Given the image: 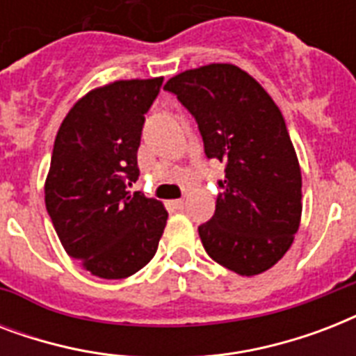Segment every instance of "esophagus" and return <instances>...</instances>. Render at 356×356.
<instances>
[{
  "mask_svg": "<svg viewBox=\"0 0 356 356\" xmlns=\"http://www.w3.org/2000/svg\"><path fill=\"white\" fill-rule=\"evenodd\" d=\"M172 207H173V209H177V211H181V209H183V207H184V200L172 201Z\"/></svg>",
  "mask_w": 356,
  "mask_h": 356,
  "instance_id": "esophagus-1",
  "label": "esophagus"
}]
</instances>
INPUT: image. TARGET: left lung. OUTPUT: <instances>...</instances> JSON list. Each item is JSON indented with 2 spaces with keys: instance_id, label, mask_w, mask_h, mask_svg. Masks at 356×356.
Listing matches in <instances>:
<instances>
[{
  "instance_id": "1",
  "label": "left lung",
  "mask_w": 356,
  "mask_h": 356,
  "mask_svg": "<svg viewBox=\"0 0 356 356\" xmlns=\"http://www.w3.org/2000/svg\"><path fill=\"white\" fill-rule=\"evenodd\" d=\"M197 122L205 155L225 162L216 212L200 225L212 260L259 275L284 257L301 222V170L270 94L234 64L186 70L164 85Z\"/></svg>"
}]
</instances>
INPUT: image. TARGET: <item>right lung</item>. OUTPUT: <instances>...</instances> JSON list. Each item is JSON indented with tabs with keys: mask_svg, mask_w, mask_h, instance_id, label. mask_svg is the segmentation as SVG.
I'll return each mask as SVG.
<instances>
[{
	"mask_svg": "<svg viewBox=\"0 0 356 356\" xmlns=\"http://www.w3.org/2000/svg\"><path fill=\"white\" fill-rule=\"evenodd\" d=\"M162 77L114 81L90 90L60 123L47 173L46 209L72 259L92 275L125 279L156 253L168 212L129 192L145 113Z\"/></svg>",
	"mask_w": 356,
	"mask_h": 356,
	"instance_id": "1",
	"label": "right lung"
}]
</instances>
